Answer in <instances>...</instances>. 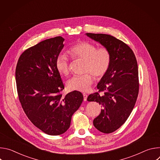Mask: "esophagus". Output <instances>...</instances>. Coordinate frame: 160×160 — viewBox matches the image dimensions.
Segmentation results:
<instances>
[{"label":"esophagus","instance_id":"1","mask_svg":"<svg viewBox=\"0 0 160 160\" xmlns=\"http://www.w3.org/2000/svg\"><path fill=\"white\" fill-rule=\"evenodd\" d=\"M83 100L86 101L87 99V94L85 93H83Z\"/></svg>","mask_w":160,"mask_h":160}]
</instances>
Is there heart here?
<instances>
[{"label": "heart", "instance_id": "1", "mask_svg": "<svg viewBox=\"0 0 160 160\" xmlns=\"http://www.w3.org/2000/svg\"><path fill=\"white\" fill-rule=\"evenodd\" d=\"M68 53L73 60L84 61L82 75L74 76L68 82V86L71 90L87 92L94 82V77L98 78L104 77L108 72L112 61L110 50L104 46L98 48L89 42L81 41L72 45L68 49ZM57 70L64 75L70 72L69 59L64 54H59L56 59Z\"/></svg>", "mask_w": 160, "mask_h": 160}]
</instances>
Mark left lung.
<instances>
[{"mask_svg":"<svg viewBox=\"0 0 160 160\" xmlns=\"http://www.w3.org/2000/svg\"><path fill=\"white\" fill-rule=\"evenodd\" d=\"M86 34L108 48L112 55L109 70L97 85L99 91L87 98L88 101L99 102L102 108L93 121L94 127L109 133L126 122L135 104L139 90L138 62L133 51L122 40L107 34Z\"/></svg>","mask_w":160,"mask_h":160,"instance_id":"obj_1","label":"left lung"}]
</instances>
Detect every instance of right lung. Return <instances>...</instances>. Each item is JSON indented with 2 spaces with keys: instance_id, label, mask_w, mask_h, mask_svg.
Segmentation results:
<instances>
[{
  "instance_id": "1",
  "label": "right lung",
  "mask_w": 160,
  "mask_h": 160,
  "mask_svg": "<svg viewBox=\"0 0 160 160\" xmlns=\"http://www.w3.org/2000/svg\"><path fill=\"white\" fill-rule=\"evenodd\" d=\"M64 39L56 37L39 42L21 54L16 68L19 102L32 123L44 133L58 135L70 127L83 96L78 91L62 96L64 88L56 59Z\"/></svg>"
}]
</instances>
